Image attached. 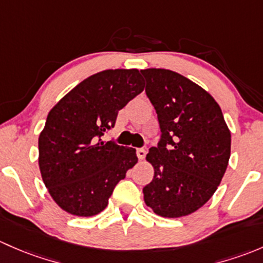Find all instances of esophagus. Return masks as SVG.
<instances>
[{
  "instance_id": "obj_1",
  "label": "esophagus",
  "mask_w": 263,
  "mask_h": 263,
  "mask_svg": "<svg viewBox=\"0 0 263 263\" xmlns=\"http://www.w3.org/2000/svg\"><path fill=\"white\" fill-rule=\"evenodd\" d=\"M145 154H147V151H145L144 148H138V149H137V156H138V158L142 159V161L145 158Z\"/></svg>"
}]
</instances>
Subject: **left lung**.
Returning <instances> with one entry per match:
<instances>
[{"instance_id": "8db88e82", "label": "left lung", "mask_w": 263, "mask_h": 263, "mask_svg": "<svg viewBox=\"0 0 263 263\" xmlns=\"http://www.w3.org/2000/svg\"><path fill=\"white\" fill-rule=\"evenodd\" d=\"M161 140L145 159L154 170L144 202L157 215L181 218L199 210L221 182L231 157V130L218 102L177 72L142 69Z\"/></svg>"}]
</instances>
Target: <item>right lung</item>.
<instances>
[{
	"label": "right lung",
	"mask_w": 263,
	"mask_h": 263,
	"mask_svg": "<svg viewBox=\"0 0 263 263\" xmlns=\"http://www.w3.org/2000/svg\"><path fill=\"white\" fill-rule=\"evenodd\" d=\"M138 69H106L64 95L40 132L39 168L51 199L76 216L97 215L135 166L134 148L105 143L119 110L144 90Z\"/></svg>",
	"instance_id": "add662e5"
}]
</instances>
